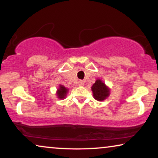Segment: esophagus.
<instances>
[{
  "mask_svg": "<svg viewBox=\"0 0 158 158\" xmlns=\"http://www.w3.org/2000/svg\"><path fill=\"white\" fill-rule=\"evenodd\" d=\"M77 84H78L79 86H83V85H84V82L83 81H79Z\"/></svg>",
  "mask_w": 158,
  "mask_h": 158,
  "instance_id": "esophagus-1",
  "label": "esophagus"
}]
</instances>
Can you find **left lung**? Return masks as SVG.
<instances>
[{
	"label": "left lung",
	"instance_id": "8db88e82",
	"mask_svg": "<svg viewBox=\"0 0 158 158\" xmlns=\"http://www.w3.org/2000/svg\"><path fill=\"white\" fill-rule=\"evenodd\" d=\"M94 98L98 101H102L106 99L110 95V88L101 79H97L91 87Z\"/></svg>",
	"mask_w": 158,
	"mask_h": 158
}]
</instances>
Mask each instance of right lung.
<instances>
[{"instance_id":"obj_1","label":"right lung","mask_w":158,"mask_h":158,"mask_svg":"<svg viewBox=\"0 0 158 158\" xmlns=\"http://www.w3.org/2000/svg\"><path fill=\"white\" fill-rule=\"evenodd\" d=\"M68 91V88H65L62 85H59V87H58L57 91H56V95H57V97L59 99H64L66 98Z\"/></svg>"}]
</instances>
